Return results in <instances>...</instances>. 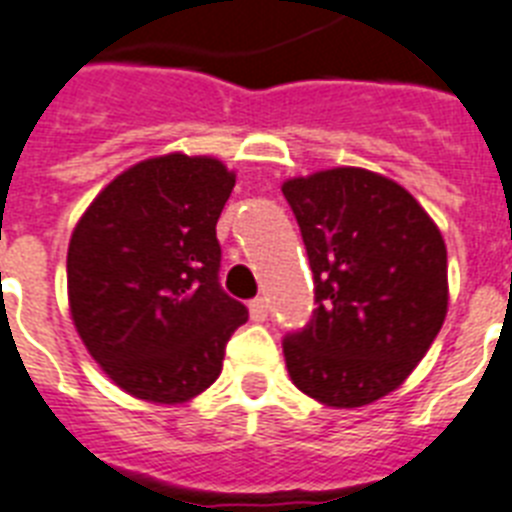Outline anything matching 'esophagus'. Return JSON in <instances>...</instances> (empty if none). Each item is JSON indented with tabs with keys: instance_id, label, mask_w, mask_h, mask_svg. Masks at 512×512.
<instances>
[{
	"instance_id": "obj_1",
	"label": "esophagus",
	"mask_w": 512,
	"mask_h": 512,
	"mask_svg": "<svg viewBox=\"0 0 512 512\" xmlns=\"http://www.w3.org/2000/svg\"><path fill=\"white\" fill-rule=\"evenodd\" d=\"M248 312H251L253 322H264L267 320V312H269L267 301H264V298H253L251 304H248Z\"/></svg>"
}]
</instances>
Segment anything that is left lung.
<instances>
[{"label":"left lung","mask_w":512,"mask_h":512,"mask_svg":"<svg viewBox=\"0 0 512 512\" xmlns=\"http://www.w3.org/2000/svg\"><path fill=\"white\" fill-rule=\"evenodd\" d=\"M314 275L309 325L282 354L298 391L351 410L407 380L447 317V245L394 179L341 166L288 179Z\"/></svg>","instance_id":"obj_1"}]
</instances>
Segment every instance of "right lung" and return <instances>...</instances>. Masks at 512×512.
Masks as SVG:
<instances>
[{
  "label": "right lung",
  "instance_id": "add662e5",
  "mask_svg": "<svg viewBox=\"0 0 512 512\" xmlns=\"http://www.w3.org/2000/svg\"><path fill=\"white\" fill-rule=\"evenodd\" d=\"M235 187L222 161L134 163L92 200L68 245V304L118 388L155 404L203 394L248 309L219 285L216 222Z\"/></svg>",
  "mask_w": 512,
  "mask_h": 512
}]
</instances>
